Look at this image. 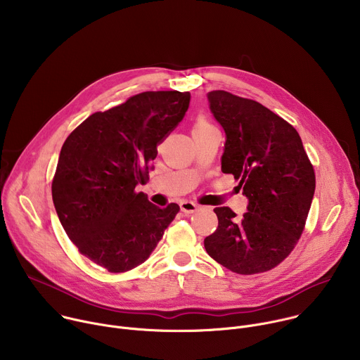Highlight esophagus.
Returning <instances> with one entry per match:
<instances>
[{"label":"esophagus","mask_w":360,"mask_h":360,"mask_svg":"<svg viewBox=\"0 0 360 360\" xmlns=\"http://www.w3.org/2000/svg\"><path fill=\"white\" fill-rule=\"evenodd\" d=\"M179 207H181V211H182L184 214H193V212H196V211L199 210L198 205L193 203V202H191V200H184V202H181Z\"/></svg>","instance_id":"esophagus-1"}]
</instances>
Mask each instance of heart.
Wrapping results in <instances>:
<instances>
[{"label":"heart","mask_w":360,"mask_h":360,"mask_svg":"<svg viewBox=\"0 0 360 360\" xmlns=\"http://www.w3.org/2000/svg\"><path fill=\"white\" fill-rule=\"evenodd\" d=\"M207 125H211L207 120H205L203 117H198V120L195 121V125L193 128H199V127H207Z\"/></svg>","instance_id":"obj_1"}]
</instances>
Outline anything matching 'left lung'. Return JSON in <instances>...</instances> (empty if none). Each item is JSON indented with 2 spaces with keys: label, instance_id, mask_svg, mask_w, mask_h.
I'll list each match as a JSON object with an SVG mask.
<instances>
[{
  "label": "left lung",
  "instance_id": "1",
  "mask_svg": "<svg viewBox=\"0 0 360 360\" xmlns=\"http://www.w3.org/2000/svg\"><path fill=\"white\" fill-rule=\"evenodd\" d=\"M210 107L226 134L222 172L239 179L249 199L238 218L215 208L217 231L205 238L208 255L239 275L278 266L297 243L315 193L314 165L297 131L253 99L211 91Z\"/></svg>",
  "mask_w": 360,
  "mask_h": 360
}]
</instances>
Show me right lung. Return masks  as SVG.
Masks as SVG:
<instances>
[{
	"mask_svg": "<svg viewBox=\"0 0 360 360\" xmlns=\"http://www.w3.org/2000/svg\"><path fill=\"white\" fill-rule=\"evenodd\" d=\"M189 92L146 91L95 112L65 139L53 179L54 207L79 253L111 274L143 264L179 212L158 208L135 186L158 145L189 107Z\"/></svg>",
	"mask_w": 360,
	"mask_h": 360,
	"instance_id": "1",
	"label": "right lung"
}]
</instances>
